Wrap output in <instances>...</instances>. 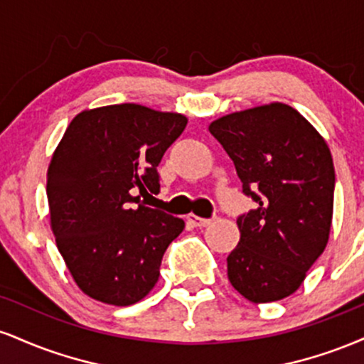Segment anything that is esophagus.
Masks as SVG:
<instances>
[{"instance_id":"34e87169","label":"esophagus","mask_w":364,"mask_h":364,"mask_svg":"<svg viewBox=\"0 0 364 364\" xmlns=\"http://www.w3.org/2000/svg\"><path fill=\"white\" fill-rule=\"evenodd\" d=\"M188 223H190L191 225H195V228H205V225L212 223V219H203V217L190 214L188 215Z\"/></svg>"}]
</instances>
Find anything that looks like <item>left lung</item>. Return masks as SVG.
Listing matches in <instances>:
<instances>
[{"label": "left lung", "instance_id": "8db88e82", "mask_svg": "<svg viewBox=\"0 0 364 364\" xmlns=\"http://www.w3.org/2000/svg\"><path fill=\"white\" fill-rule=\"evenodd\" d=\"M208 129L255 202L237 217L241 237L228 257L229 281L248 301H279L301 286L327 246L336 188L330 150L281 102L232 112Z\"/></svg>", "mask_w": 364, "mask_h": 364}]
</instances>
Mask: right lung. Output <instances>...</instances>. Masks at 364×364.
Returning a JSON list of instances; mask_svg holds the SVG:
<instances>
[{
  "label": "right lung",
  "instance_id": "right-lung-1",
  "mask_svg": "<svg viewBox=\"0 0 364 364\" xmlns=\"http://www.w3.org/2000/svg\"><path fill=\"white\" fill-rule=\"evenodd\" d=\"M186 123L174 112L114 104L83 111L66 128L48 171L51 228L90 298L128 306L159 281L185 220L136 203L159 193L157 166Z\"/></svg>",
  "mask_w": 364,
  "mask_h": 364
}]
</instances>
